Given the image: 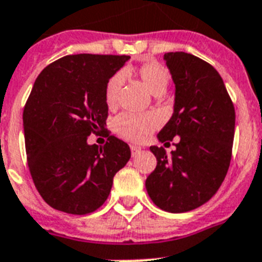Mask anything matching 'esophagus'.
Instances as JSON below:
<instances>
[{
    "mask_svg": "<svg viewBox=\"0 0 262 262\" xmlns=\"http://www.w3.org/2000/svg\"><path fill=\"white\" fill-rule=\"evenodd\" d=\"M130 149H132V156H136V155H138V153L141 152V146L130 145Z\"/></svg>",
    "mask_w": 262,
    "mask_h": 262,
    "instance_id": "esophagus-1",
    "label": "esophagus"
}]
</instances>
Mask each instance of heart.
I'll return each mask as SVG.
<instances>
[{"label":"heart","mask_w":262,"mask_h":262,"mask_svg":"<svg viewBox=\"0 0 262 262\" xmlns=\"http://www.w3.org/2000/svg\"><path fill=\"white\" fill-rule=\"evenodd\" d=\"M137 75L153 95H161L167 90L169 83V74L164 66L157 61H148L140 66ZM124 83V74L116 72L106 84L105 99L109 106H114L118 93ZM159 125V120L153 114H132L124 113L114 120V130L120 137L127 141L140 142L149 137Z\"/></svg>","instance_id":"obj_1"}]
</instances>
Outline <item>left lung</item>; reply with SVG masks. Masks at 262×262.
Returning <instances> with one entry per match:
<instances>
[{
    "mask_svg": "<svg viewBox=\"0 0 262 262\" xmlns=\"http://www.w3.org/2000/svg\"><path fill=\"white\" fill-rule=\"evenodd\" d=\"M164 61L175 83V103L157 138L164 145L179 138L171 155L150 146L157 165L145 187L157 207L186 212L220 190L230 165L235 112L222 78L207 61L187 52H168Z\"/></svg>",
    "mask_w": 262,
    "mask_h": 262,
    "instance_id": "obj_1",
    "label": "left lung"
}]
</instances>
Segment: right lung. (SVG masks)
Instances as JSON below:
<instances>
[{"mask_svg":"<svg viewBox=\"0 0 262 262\" xmlns=\"http://www.w3.org/2000/svg\"><path fill=\"white\" fill-rule=\"evenodd\" d=\"M130 56L69 55L35 80L23 114L32 179L51 207L83 215L109 196L113 178L130 159V148L110 136L105 147L86 138L106 126V84Z\"/></svg>","mask_w":262,"mask_h":262,"instance_id":"add662e5","label":"right lung"}]
</instances>
